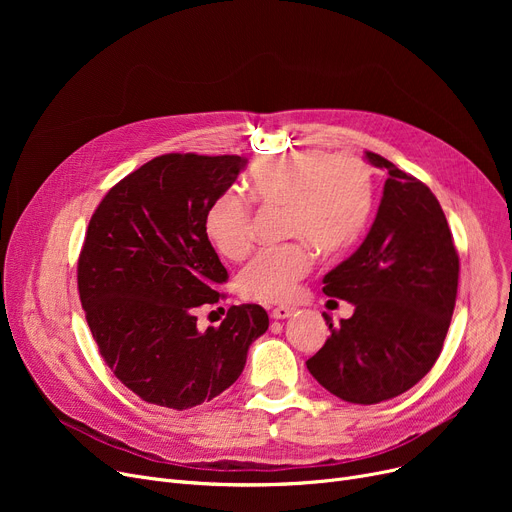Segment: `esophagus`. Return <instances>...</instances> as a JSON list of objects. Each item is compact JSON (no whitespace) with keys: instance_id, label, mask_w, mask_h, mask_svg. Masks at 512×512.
Returning a JSON list of instances; mask_svg holds the SVG:
<instances>
[{"instance_id":"1","label":"esophagus","mask_w":512,"mask_h":512,"mask_svg":"<svg viewBox=\"0 0 512 512\" xmlns=\"http://www.w3.org/2000/svg\"><path fill=\"white\" fill-rule=\"evenodd\" d=\"M292 313H294V309H292V307H286V305H278V307L272 309V317H274V319H286V317H290Z\"/></svg>"}]
</instances>
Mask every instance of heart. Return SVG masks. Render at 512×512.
I'll return each mask as SVG.
<instances>
[{"instance_id":"obj_1","label":"heart","mask_w":512,"mask_h":512,"mask_svg":"<svg viewBox=\"0 0 512 512\" xmlns=\"http://www.w3.org/2000/svg\"><path fill=\"white\" fill-rule=\"evenodd\" d=\"M249 195L263 205H282L286 236L309 240L319 253H336L357 238L371 207V178L351 155L299 151L265 159L251 170ZM253 211L236 191H226L205 213L213 247L228 259L251 249ZM311 253L303 240L259 251L238 274L242 297L286 301L309 272Z\"/></svg>"}]
</instances>
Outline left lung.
I'll list each match as a JSON object with an SVG mask.
<instances>
[{
  "label": "left lung",
  "instance_id": "left-lung-1",
  "mask_svg": "<svg viewBox=\"0 0 512 512\" xmlns=\"http://www.w3.org/2000/svg\"><path fill=\"white\" fill-rule=\"evenodd\" d=\"M388 174L384 197L363 245L324 278V292L355 305L330 324V338L307 361L334 396L375 405L413 388L434 367L450 326L459 253L446 215L421 180L365 151Z\"/></svg>",
  "mask_w": 512,
  "mask_h": 512
}]
</instances>
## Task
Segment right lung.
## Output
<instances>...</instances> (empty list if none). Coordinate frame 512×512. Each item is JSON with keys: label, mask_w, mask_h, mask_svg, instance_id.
I'll return each mask as SVG.
<instances>
[{"label": "right lung", "mask_w": 512, "mask_h": 512, "mask_svg": "<svg viewBox=\"0 0 512 512\" xmlns=\"http://www.w3.org/2000/svg\"><path fill=\"white\" fill-rule=\"evenodd\" d=\"M245 166L240 155H159L91 215L80 303L105 365L151 405L184 411L222 394L270 326L261 305H234L220 328L197 330V309L224 299L228 282L205 213Z\"/></svg>", "instance_id": "right-lung-1"}]
</instances>
